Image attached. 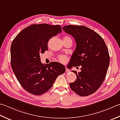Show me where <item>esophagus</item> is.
<instances>
[{
  "label": "esophagus",
  "instance_id": "obj_1",
  "mask_svg": "<svg viewBox=\"0 0 120 120\" xmlns=\"http://www.w3.org/2000/svg\"><path fill=\"white\" fill-rule=\"evenodd\" d=\"M70 71H69V70H68V69H67V68H66V69H65V72H66V73H68V72H69Z\"/></svg>",
  "mask_w": 120,
  "mask_h": 120
}]
</instances>
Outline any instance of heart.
I'll return each instance as SVG.
<instances>
[{
  "label": "heart",
  "mask_w": 120,
  "mask_h": 120,
  "mask_svg": "<svg viewBox=\"0 0 120 120\" xmlns=\"http://www.w3.org/2000/svg\"><path fill=\"white\" fill-rule=\"evenodd\" d=\"M64 38H71L69 36H65ZM59 60L60 62H61L62 63H64L65 62L67 61L68 60V58L66 57V56H64V55H61L59 56Z\"/></svg>",
  "instance_id": "obj_1"
}]
</instances>
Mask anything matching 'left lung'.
<instances>
[{"mask_svg":"<svg viewBox=\"0 0 120 120\" xmlns=\"http://www.w3.org/2000/svg\"><path fill=\"white\" fill-rule=\"evenodd\" d=\"M63 30L74 37L76 46L69 64L71 67L81 65L77 79L70 83L71 90L81 96L94 93L101 85L106 76L110 56L104 39L93 30L84 26L69 25Z\"/></svg>","mask_w":120,"mask_h":120,"instance_id":"left-lung-1","label":"left lung"}]
</instances>
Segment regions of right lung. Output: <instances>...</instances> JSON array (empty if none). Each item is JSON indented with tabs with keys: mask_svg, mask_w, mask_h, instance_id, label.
<instances>
[{
	"mask_svg": "<svg viewBox=\"0 0 120 120\" xmlns=\"http://www.w3.org/2000/svg\"><path fill=\"white\" fill-rule=\"evenodd\" d=\"M62 32L59 25L32 24L21 31L11 46V65L22 87L32 94H43L51 88L56 79L64 73L61 63L50 62L44 65L40 54L48 50L51 37Z\"/></svg>",
	"mask_w": 120,
	"mask_h": 120,
	"instance_id": "right-lung-1",
	"label": "right lung"
}]
</instances>
